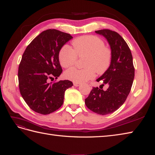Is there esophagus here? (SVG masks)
Returning a JSON list of instances; mask_svg holds the SVG:
<instances>
[{
    "instance_id": "obj_1",
    "label": "esophagus",
    "mask_w": 155,
    "mask_h": 155,
    "mask_svg": "<svg viewBox=\"0 0 155 155\" xmlns=\"http://www.w3.org/2000/svg\"><path fill=\"white\" fill-rule=\"evenodd\" d=\"M73 84H74V86H75V87H78V86L80 85V83H75V82H74Z\"/></svg>"
}]
</instances>
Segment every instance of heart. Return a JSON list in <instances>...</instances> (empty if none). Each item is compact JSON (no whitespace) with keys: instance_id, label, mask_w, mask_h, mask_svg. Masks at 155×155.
Masks as SVG:
<instances>
[{"instance_id":"b5f03b06","label":"heart","mask_w":155,"mask_h":155,"mask_svg":"<svg viewBox=\"0 0 155 155\" xmlns=\"http://www.w3.org/2000/svg\"><path fill=\"white\" fill-rule=\"evenodd\" d=\"M72 48L64 45L60 48L58 59L60 65L68 68L74 65L78 57L85 56L84 68L72 67L65 72L64 77L75 83L92 79L95 72L102 74L107 71L111 61V51L105 46L104 41L95 35H84L72 41Z\"/></svg>"}]
</instances>
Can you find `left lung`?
I'll list each match as a JSON object with an SVG mask.
<instances>
[{"mask_svg":"<svg viewBox=\"0 0 155 155\" xmlns=\"http://www.w3.org/2000/svg\"><path fill=\"white\" fill-rule=\"evenodd\" d=\"M107 39L111 50L110 67L97 81H102L108 88L93 87L85 104L90 110L99 115L111 114L118 110L129 95L134 78L132 55L125 40L119 33L110 29L95 31Z\"/></svg>","mask_w":155,"mask_h":155,"instance_id":"8db88e82","label":"left lung"}]
</instances>
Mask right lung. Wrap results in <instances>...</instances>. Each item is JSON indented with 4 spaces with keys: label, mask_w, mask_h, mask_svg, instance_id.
Segmentation results:
<instances>
[{
    "label": "right lung",
    "mask_w": 155,
    "mask_h": 155,
    "mask_svg": "<svg viewBox=\"0 0 155 155\" xmlns=\"http://www.w3.org/2000/svg\"><path fill=\"white\" fill-rule=\"evenodd\" d=\"M72 38L57 29L41 32L24 51L18 70L20 93L33 111L50 114L61 107L65 91L73 84L68 80L50 83L61 74L59 51Z\"/></svg>",
    "instance_id": "add662e5"
}]
</instances>
